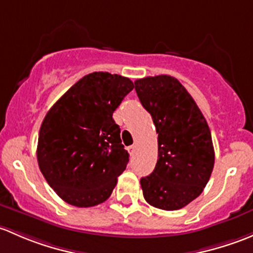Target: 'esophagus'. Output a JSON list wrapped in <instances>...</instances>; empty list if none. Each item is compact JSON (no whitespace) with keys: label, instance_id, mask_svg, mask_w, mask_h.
I'll return each instance as SVG.
<instances>
[{"label":"esophagus","instance_id":"esophagus-1","mask_svg":"<svg viewBox=\"0 0 253 253\" xmlns=\"http://www.w3.org/2000/svg\"><path fill=\"white\" fill-rule=\"evenodd\" d=\"M127 152H129L130 156H134L135 153H136V146L135 145H131L127 147Z\"/></svg>","mask_w":253,"mask_h":253}]
</instances>
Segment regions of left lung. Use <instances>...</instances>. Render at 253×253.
<instances>
[{"instance_id":"left-lung-1","label":"left lung","mask_w":253,"mask_h":253,"mask_svg":"<svg viewBox=\"0 0 253 253\" xmlns=\"http://www.w3.org/2000/svg\"><path fill=\"white\" fill-rule=\"evenodd\" d=\"M135 90L158 134L157 163L140 180L144 197L160 210H180L201 195L211 178V130L194 98L174 77L139 79Z\"/></svg>"}]
</instances>
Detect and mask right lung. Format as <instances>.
Returning <instances> with one entry per match:
<instances>
[{"mask_svg":"<svg viewBox=\"0 0 253 253\" xmlns=\"http://www.w3.org/2000/svg\"><path fill=\"white\" fill-rule=\"evenodd\" d=\"M132 88L129 78L91 73L46 114L39 132L38 163L67 204L92 207L111 196L129 162L113 112Z\"/></svg>","mask_w":253,"mask_h":253,"instance_id":"right-lung-1","label":"right lung"}]
</instances>
